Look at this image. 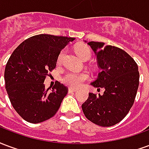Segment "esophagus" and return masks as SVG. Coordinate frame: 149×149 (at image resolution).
Masks as SVG:
<instances>
[{"instance_id":"34e87169","label":"esophagus","mask_w":149,"mask_h":149,"mask_svg":"<svg viewBox=\"0 0 149 149\" xmlns=\"http://www.w3.org/2000/svg\"><path fill=\"white\" fill-rule=\"evenodd\" d=\"M75 92H77V89H74V88H68V93H75Z\"/></svg>"}]
</instances>
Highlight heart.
Masks as SVG:
<instances>
[{
	"label": "heart",
	"instance_id": "b5f03b06",
	"mask_svg": "<svg viewBox=\"0 0 149 149\" xmlns=\"http://www.w3.org/2000/svg\"><path fill=\"white\" fill-rule=\"evenodd\" d=\"M76 52L78 56L84 61L89 60L92 55L90 49L86 45H78L76 47ZM65 50H62L59 54L57 61H61L63 56L65 55ZM89 78V75L88 72H77L73 71H68L61 77V81L66 85L71 88L81 87L84 81H86Z\"/></svg>",
	"mask_w": 149,
	"mask_h": 149
}]
</instances>
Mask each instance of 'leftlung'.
<instances>
[{
	"label": "left lung",
	"instance_id": "8db88e82",
	"mask_svg": "<svg viewBox=\"0 0 149 149\" xmlns=\"http://www.w3.org/2000/svg\"><path fill=\"white\" fill-rule=\"evenodd\" d=\"M97 56L100 68L91 84L104 88L103 95L88 93L82 104L85 117L102 127L115 125L125 118L134 103L139 86L137 64L123 49L103 42H88Z\"/></svg>",
	"mask_w": 149,
	"mask_h": 149
}]
</instances>
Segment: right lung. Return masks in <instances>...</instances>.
<instances>
[{"instance_id": "right-lung-1", "label": "right lung", "mask_w": 149, "mask_h": 149, "mask_svg": "<svg viewBox=\"0 0 149 149\" xmlns=\"http://www.w3.org/2000/svg\"><path fill=\"white\" fill-rule=\"evenodd\" d=\"M75 38L39 34L28 38L12 53L5 69V88L12 105L24 120L37 124L55 115L68 88L44 81L56 68L62 49Z\"/></svg>"}]
</instances>
